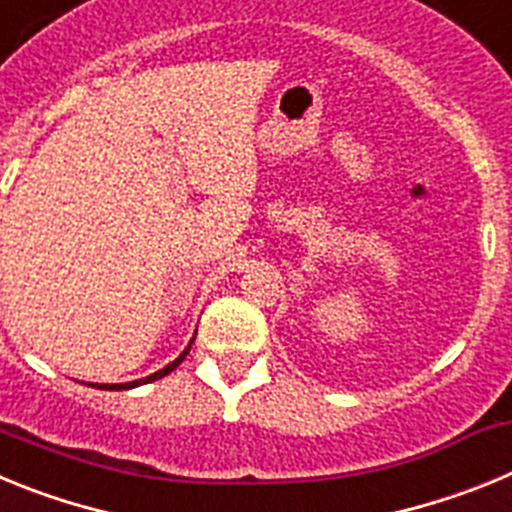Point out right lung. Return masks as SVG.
<instances>
[{
  "instance_id": "obj_1",
  "label": "right lung",
  "mask_w": 512,
  "mask_h": 512,
  "mask_svg": "<svg viewBox=\"0 0 512 512\" xmlns=\"http://www.w3.org/2000/svg\"><path fill=\"white\" fill-rule=\"evenodd\" d=\"M192 343H194V338H192V341H189V346L184 348L182 354H179L174 361H171V364H166L164 369H158V372L148 374V377L135 379V382H125V384H89V387H99V390H133V387H140V384L156 382V379H161V377H166V374H169V372H174L176 366H179L184 359H187V354H189V348H192Z\"/></svg>"
}]
</instances>
